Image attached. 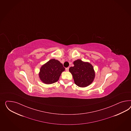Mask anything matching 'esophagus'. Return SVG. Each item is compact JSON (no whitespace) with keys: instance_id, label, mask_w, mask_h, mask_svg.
<instances>
[{"instance_id":"esophagus-1","label":"esophagus","mask_w":131,"mask_h":131,"mask_svg":"<svg viewBox=\"0 0 131 131\" xmlns=\"http://www.w3.org/2000/svg\"><path fill=\"white\" fill-rule=\"evenodd\" d=\"M66 70L67 71H69V67H67V68H66Z\"/></svg>"}]
</instances>
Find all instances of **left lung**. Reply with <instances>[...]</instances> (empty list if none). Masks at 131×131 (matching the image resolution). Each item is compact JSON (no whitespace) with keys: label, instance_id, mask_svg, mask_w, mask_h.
<instances>
[{"label":"left lung","instance_id":"obj_1","mask_svg":"<svg viewBox=\"0 0 131 131\" xmlns=\"http://www.w3.org/2000/svg\"><path fill=\"white\" fill-rule=\"evenodd\" d=\"M73 64L74 66L70 67L69 71L73 75L75 85L82 88L89 86L95 77L92 65L80 59L75 60Z\"/></svg>","mask_w":131,"mask_h":131}]
</instances>
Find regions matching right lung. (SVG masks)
Wrapping results in <instances>:
<instances>
[{
    "label": "right lung",
    "instance_id": "add662e5",
    "mask_svg": "<svg viewBox=\"0 0 131 131\" xmlns=\"http://www.w3.org/2000/svg\"><path fill=\"white\" fill-rule=\"evenodd\" d=\"M65 68L58 60L52 59L41 66L39 74L41 81L46 84L57 82Z\"/></svg>",
    "mask_w": 131,
    "mask_h": 131
}]
</instances>
